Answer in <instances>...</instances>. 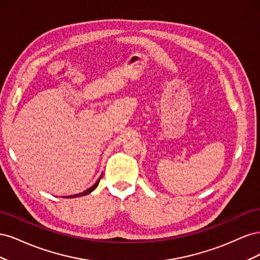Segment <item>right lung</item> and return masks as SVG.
I'll use <instances>...</instances> for the list:
<instances>
[{
    "instance_id": "right-lung-1",
    "label": "right lung",
    "mask_w": 260,
    "mask_h": 260,
    "mask_svg": "<svg viewBox=\"0 0 260 260\" xmlns=\"http://www.w3.org/2000/svg\"><path fill=\"white\" fill-rule=\"evenodd\" d=\"M101 178H102V176L100 177V179L96 181L95 182V184L94 185H92L91 187H89L88 190H85L84 192H82V193H79V194H75V195H70V196H67V199H73V198H78V196H83V195H86V194H89V193H91L92 191H94L96 188V186L99 185V182H100V180H101Z\"/></svg>"
}]
</instances>
